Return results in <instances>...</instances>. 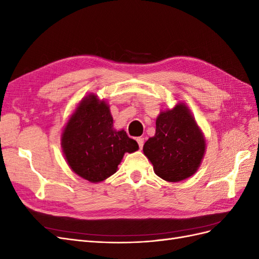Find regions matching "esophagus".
<instances>
[{"instance_id": "1", "label": "esophagus", "mask_w": 259, "mask_h": 259, "mask_svg": "<svg viewBox=\"0 0 259 259\" xmlns=\"http://www.w3.org/2000/svg\"><path fill=\"white\" fill-rule=\"evenodd\" d=\"M137 143H138V146H139V149H143V147H144V138H142V137H139V138H137Z\"/></svg>"}]
</instances>
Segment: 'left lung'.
I'll return each instance as SVG.
<instances>
[{
	"label": "left lung",
	"instance_id": "8db88e82",
	"mask_svg": "<svg viewBox=\"0 0 259 259\" xmlns=\"http://www.w3.org/2000/svg\"><path fill=\"white\" fill-rule=\"evenodd\" d=\"M205 150L204 134L183 101L160 112L155 121V134L143 148L154 173L169 183L182 182L194 175Z\"/></svg>",
	"mask_w": 259,
	"mask_h": 259
}]
</instances>
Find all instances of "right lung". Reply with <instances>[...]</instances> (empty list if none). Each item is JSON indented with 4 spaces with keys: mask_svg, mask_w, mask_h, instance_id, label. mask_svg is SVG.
Masks as SVG:
<instances>
[{
    "mask_svg": "<svg viewBox=\"0 0 259 259\" xmlns=\"http://www.w3.org/2000/svg\"><path fill=\"white\" fill-rule=\"evenodd\" d=\"M61 148L73 173L94 184L113 175L124 154L139 149L126 132L113 127L110 106L94 93L81 99L65 124Z\"/></svg>",
    "mask_w": 259,
    "mask_h": 259,
    "instance_id": "obj_1",
    "label": "right lung"
}]
</instances>
